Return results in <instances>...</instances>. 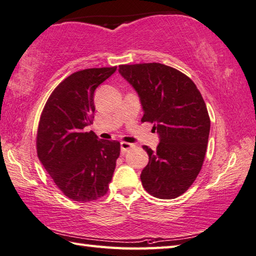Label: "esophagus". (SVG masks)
<instances>
[{
    "mask_svg": "<svg viewBox=\"0 0 256 256\" xmlns=\"http://www.w3.org/2000/svg\"><path fill=\"white\" fill-rule=\"evenodd\" d=\"M120 147H121V152H122V154L127 153L129 150H132L135 147L134 144H130V142H120Z\"/></svg>",
    "mask_w": 256,
    "mask_h": 256,
    "instance_id": "1",
    "label": "esophagus"
}]
</instances>
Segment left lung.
<instances>
[{
    "label": "left lung",
    "mask_w": 256,
    "mask_h": 256,
    "mask_svg": "<svg viewBox=\"0 0 256 256\" xmlns=\"http://www.w3.org/2000/svg\"><path fill=\"white\" fill-rule=\"evenodd\" d=\"M119 73L138 93L142 122L153 124L160 136L156 150L142 146L150 158L142 186L155 198H176L194 182L207 150L210 118L202 96L186 74L160 62L120 65Z\"/></svg>",
    "instance_id": "obj_1"
}]
</instances>
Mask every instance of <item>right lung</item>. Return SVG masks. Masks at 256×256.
<instances>
[{
    "label": "right lung",
    "mask_w": 256,
    "mask_h": 256,
    "mask_svg": "<svg viewBox=\"0 0 256 256\" xmlns=\"http://www.w3.org/2000/svg\"><path fill=\"white\" fill-rule=\"evenodd\" d=\"M116 67L75 72L54 90L42 112L37 154L58 189L90 202L104 196L114 176L120 142L98 140L84 128L93 122L94 91Z\"/></svg>",
    "instance_id": "add662e5"
}]
</instances>
